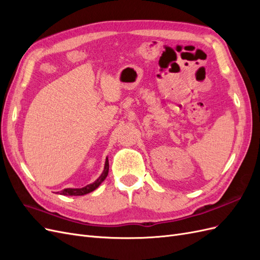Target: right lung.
<instances>
[{
  "label": "right lung",
  "mask_w": 260,
  "mask_h": 260,
  "mask_svg": "<svg viewBox=\"0 0 260 260\" xmlns=\"http://www.w3.org/2000/svg\"><path fill=\"white\" fill-rule=\"evenodd\" d=\"M108 169H109V162H108V158H106L103 172H102V175L95 181H94L93 183L85 185L81 188H64V190L60 191V194L61 195H67V196H80V195H85V194H88V193L94 191L106 179V177L108 175Z\"/></svg>",
  "instance_id": "right-lung-1"
}]
</instances>
